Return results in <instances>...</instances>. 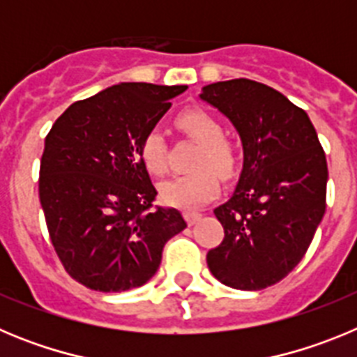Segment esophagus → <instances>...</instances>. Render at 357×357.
I'll return each instance as SVG.
<instances>
[{"label": "esophagus", "instance_id": "34e87169", "mask_svg": "<svg viewBox=\"0 0 357 357\" xmlns=\"http://www.w3.org/2000/svg\"><path fill=\"white\" fill-rule=\"evenodd\" d=\"M184 216H185V220H188L189 225H195V223H197L198 220H200V218H202V214L200 213H195V211H185Z\"/></svg>", "mask_w": 357, "mask_h": 357}]
</instances>
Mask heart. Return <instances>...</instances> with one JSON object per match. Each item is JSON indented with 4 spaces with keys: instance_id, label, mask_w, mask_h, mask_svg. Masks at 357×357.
Segmentation results:
<instances>
[{
    "instance_id": "obj_1",
    "label": "heart",
    "mask_w": 357,
    "mask_h": 357,
    "mask_svg": "<svg viewBox=\"0 0 357 357\" xmlns=\"http://www.w3.org/2000/svg\"><path fill=\"white\" fill-rule=\"evenodd\" d=\"M176 127L200 144L193 160V173L173 176L159 188L164 204L181 209H197L220 193V178L229 176L236 168L234 146L223 139V128L216 118L202 109L184 110L176 118ZM139 155L144 168L153 175L166 172V144L162 132L151 128L143 135Z\"/></svg>"
}]
</instances>
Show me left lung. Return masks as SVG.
<instances>
[{"instance_id": "1", "label": "left lung", "mask_w": 357, "mask_h": 357, "mask_svg": "<svg viewBox=\"0 0 357 357\" xmlns=\"http://www.w3.org/2000/svg\"><path fill=\"white\" fill-rule=\"evenodd\" d=\"M200 100L232 123L243 146L234 193L214 209L225 238L207 252V266L229 288L264 289L284 279L313 241L326 213V153L309 116L268 85L216 82Z\"/></svg>"}]
</instances>
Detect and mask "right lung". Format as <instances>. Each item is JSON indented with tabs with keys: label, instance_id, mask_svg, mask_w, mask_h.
<instances>
[{
	"label": "right lung",
	"instance_id": "add662e5",
	"mask_svg": "<svg viewBox=\"0 0 357 357\" xmlns=\"http://www.w3.org/2000/svg\"><path fill=\"white\" fill-rule=\"evenodd\" d=\"M188 85L121 82L75 102L44 141L39 198L66 272L103 293L146 284L168 239L188 227L181 211L157 207L139 155L148 130Z\"/></svg>",
	"mask_w": 357,
	"mask_h": 357
}]
</instances>
